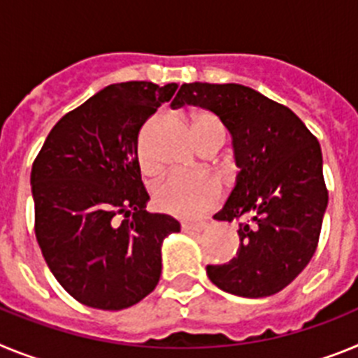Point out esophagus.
<instances>
[{"label": "esophagus", "instance_id": "1", "mask_svg": "<svg viewBox=\"0 0 358 358\" xmlns=\"http://www.w3.org/2000/svg\"><path fill=\"white\" fill-rule=\"evenodd\" d=\"M208 227L206 222H201V224H182L181 229L185 231V233H201V231H204Z\"/></svg>", "mask_w": 358, "mask_h": 358}]
</instances>
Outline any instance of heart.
<instances>
[{
  "mask_svg": "<svg viewBox=\"0 0 358 358\" xmlns=\"http://www.w3.org/2000/svg\"><path fill=\"white\" fill-rule=\"evenodd\" d=\"M188 125L199 148L215 138L224 140L222 123L210 110L189 113ZM138 159L145 173H156L157 166L148 156L143 140L138 147ZM218 199H220V185L213 177L206 176L173 173L152 189V202L156 210L177 218H186V220L202 217L217 204Z\"/></svg>",
  "mask_w": 358,
  "mask_h": 358,
  "instance_id": "heart-1",
  "label": "heart"
}]
</instances>
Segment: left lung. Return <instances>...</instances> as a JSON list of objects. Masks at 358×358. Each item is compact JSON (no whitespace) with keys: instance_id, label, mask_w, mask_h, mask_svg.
<instances>
[{"instance_id":"8db88e82","label":"left lung","mask_w":358,"mask_h":358,"mask_svg":"<svg viewBox=\"0 0 358 358\" xmlns=\"http://www.w3.org/2000/svg\"><path fill=\"white\" fill-rule=\"evenodd\" d=\"M211 110L233 138L236 185L217 220H238L240 245L211 283L242 297L285 289L312 260L328 206L319 141L289 107L240 84H182L172 107Z\"/></svg>"}]
</instances>
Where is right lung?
<instances>
[{
    "instance_id": "right-lung-1",
    "label": "right lung",
    "mask_w": 358,
    "mask_h": 358,
    "mask_svg": "<svg viewBox=\"0 0 358 358\" xmlns=\"http://www.w3.org/2000/svg\"><path fill=\"white\" fill-rule=\"evenodd\" d=\"M177 87L107 85L55 123L31 164L37 242L53 276L82 305L129 308L159 281L163 240L181 226L145 210L138 134Z\"/></svg>"
}]
</instances>
